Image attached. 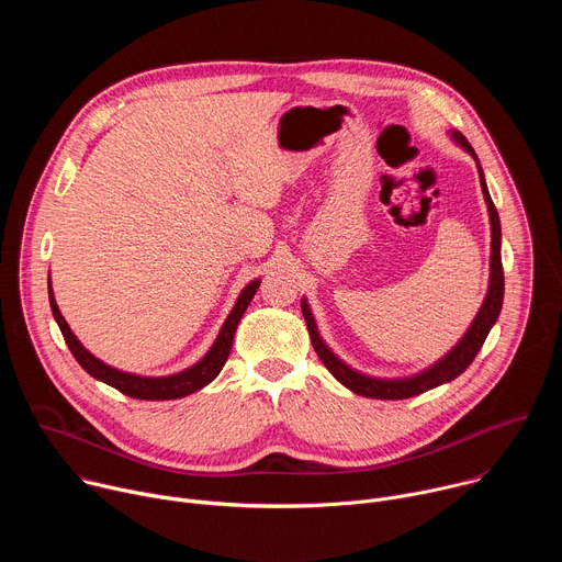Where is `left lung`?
Returning a JSON list of instances; mask_svg holds the SVG:
<instances>
[{"label": "left lung", "mask_w": 562, "mask_h": 562, "mask_svg": "<svg viewBox=\"0 0 562 562\" xmlns=\"http://www.w3.org/2000/svg\"><path fill=\"white\" fill-rule=\"evenodd\" d=\"M451 137L477 162V157H475L471 144L467 142V137L462 133L453 131ZM477 176H480V187H483V193H485V202H487V209H490V222H492V276H490V289H487V297H485L483 306H480L477 315L473 317V323L467 329V334L462 336V340L442 360H438L434 367H429L427 371H423L418 375L400 378V380H382V378H371V375L353 371L351 367H347L323 342V338H319L317 327H315V319L311 315V308H308L306 300H302V315H304V323H306V329H308V336H311V345H313L317 358L323 360V364L331 371V375L338 382H342L353 393L364 395V397H375V400H403V397L420 395V393H425V391H429L434 386H440V384L458 378L473 362V358L480 351V347L485 345V338L492 331V327L496 325V319H498L501 308H503L505 276H503V260H501V217H498V211H496V206L492 202V195H490L483 169H480V162H477Z\"/></svg>", "instance_id": "8db88e82"}]
</instances>
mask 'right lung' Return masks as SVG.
<instances>
[{"mask_svg":"<svg viewBox=\"0 0 562 562\" xmlns=\"http://www.w3.org/2000/svg\"><path fill=\"white\" fill-rule=\"evenodd\" d=\"M258 286H260V280H254L251 284H247L243 289V293H239L233 311L226 317V323L222 325L213 347L209 349V353L198 364H193V367H189V369H184L180 373L165 375V378H146V375L126 373V371H120V369L109 367L102 360H98L93 353H89L82 347V342H79L72 336L70 327L66 325V319L59 313V306H57L53 289H50V278H48V300H50V311L55 315V323L59 325V331H61V336H64L72 358L79 364H82V369L87 373H91L95 380H102V382L115 386L117 391H122L128 397H137V400H176V397H184V395L206 386L222 371V367H224V362H226V358L231 353L235 329L239 325V319H243L249 302L254 300Z\"/></svg>","mask_w":562,"mask_h":562,"instance_id":"right-lung-1","label":"right lung"}]
</instances>
